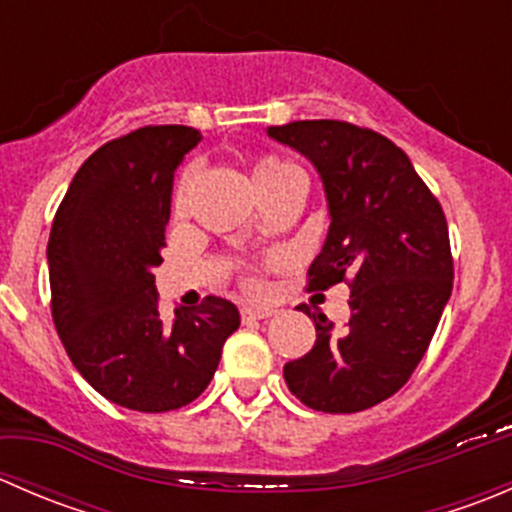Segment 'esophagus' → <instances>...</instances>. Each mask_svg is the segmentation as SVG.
Instances as JSON below:
<instances>
[{
  "mask_svg": "<svg viewBox=\"0 0 512 512\" xmlns=\"http://www.w3.org/2000/svg\"><path fill=\"white\" fill-rule=\"evenodd\" d=\"M275 314V309H257V307H245L242 309V322H252V319H267Z\"/></svg>",
  "mask_w": 512,
  "mask_h": 512,
  "instance_id": "obj_1",
  "label": "esophagus"
}]
</instances>
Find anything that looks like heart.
Wrapping results in <instances>:
<instances>
[{"instance_id":"1","label":"heart","mask_w":512,"mask_h":512,"mask_svg":"<svg viewBox=\"0 0 512 512\" xmlns=\"http://www.w3.org/2000/svg\"><path fill=\"white\" fill-rule=\"evenodd\" d=\"M294 168L292 163H287V160L277 158V156H260L252 160V168H250V175H252V183H255V188L260 190L262 185H267L270 180H277L280 175L285 173H292ZM193 170L185 168L183 173L178 175V180H175L173 185V195H170V213H173L175 220H183L185 215H188V208H190V193H193ZM242 287L247 289L250 294H262L265 292V280H262L260 272H247L245 277H242Z\"/></svg>"}]
</instances>
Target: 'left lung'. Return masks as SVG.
<instances>
[{
	"label": "left lung",
	"instance_id": "left-lung-1",
	"mask_svg": "<svg viewBox=\"0 0 512 512\" xmlns=\"http://www.w3.org/2000/svg\"><path fill=\"white\" fill-rule=\"evenodd\" d=\"M267 133L312 160L327 190L332 225L307 289L352 287L347 329L309 314L317 342L285 364V381L314 411L371 409L411 379L451 297L446 215L409 156L371 128L322 118Z\"/></svg>",
	"mask_w": 512,
	"mask_h": 512
}]
</instances>
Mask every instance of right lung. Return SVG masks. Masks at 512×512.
I'll list each match as a JSON object with an SVG mask.
<instances>
[{"mask_svg": "<svg viewBox=\"0 0 512 512\" xmlns=\"http://www.w3.org/2000/svg\"><path fill=\"white\" fill-rule=\"evenodd\" d=\"M200 131L143 126L103 143L71 180L49 235L51 317L66 354L101 396L143 414L198 399L240 327L232 302L205 297L158 312L173 173Z\"/></svg>", "mask_w": 512, "mask_h": 512, "instance_id": "obj_1", "label": "right lung"}]
</instances>
